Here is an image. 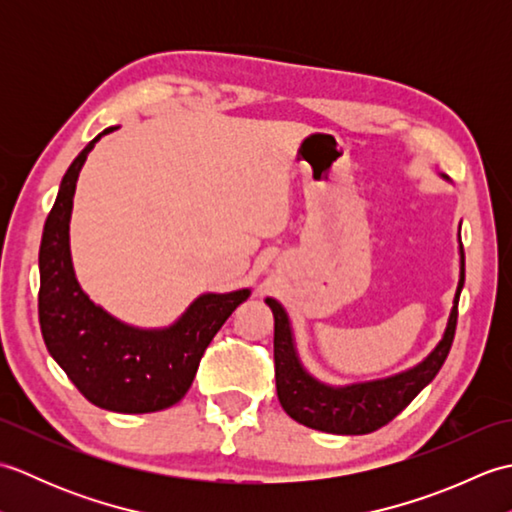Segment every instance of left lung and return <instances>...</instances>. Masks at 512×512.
Returning <instances> with one entry per match:
<instances>
[{"label":"left lung","mask_w":512,"mask_h":512,"mask_svg":"<svg viewBox=\"0 0 512 512\" xmlns=\"http://www.w3.org/2000/svg\"><path fill=\"white\" fill-rule=\"evenodd\" d=\"M458 242L460 279L442 339L420 363L385 378L352 385H328L312 376L299 358L295 332H292L286 308L277 299L266 297L268 308L273 310L275 317L277 396L292 420L306 424L310 429L336 433V436H363V433H372L394 420L436 378L451 350L455 323H458V301L464 288V248L460 235Z\"/></svg>","instance_id":"8db88e82"}]
</instances>
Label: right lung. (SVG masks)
Masks as SVG:
<instances>
[{"mask_svg":"<svg viewBox=\"0 0 512 512\" xmlns=\"http://www.w3.org/2000/svg\"><path fill=\"white\" fill-rule=\"evenodd\" d=\"M114 129L90 140L59 184L39 248V323L50 356L92 405L151 413L184 398L204 350L250 288L204 292L167 328H136L88 297L70 253L72 202L88 154Z\"/></svg>","mask_w":512,"mask_h":512,"instance_id":"1","label":"right lung"}]
</instances>
